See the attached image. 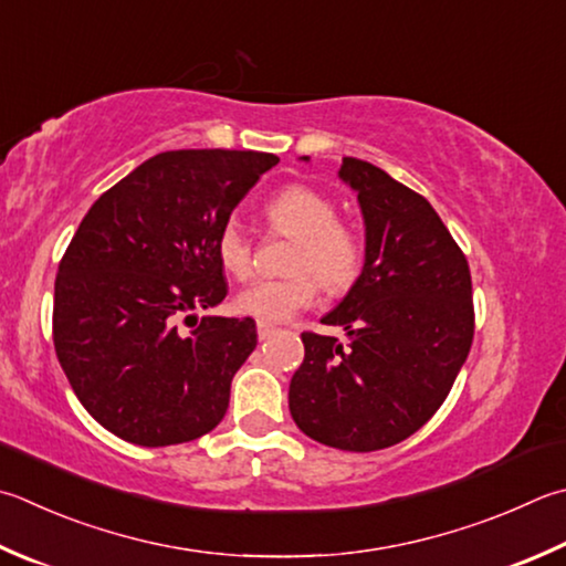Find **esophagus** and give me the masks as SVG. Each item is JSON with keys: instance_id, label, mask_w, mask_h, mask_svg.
<instances>
[{"instance_id": "1", "label": "esophagus", "mask_w": 566, "mask_h": 566, "mask_svg": "<svg viewBox=\"0 0 566 566\" xmlns=\"http://www.w3.org/2000/svg\"><path fill=\"white\" fill-rule=\"evenodd\" d=\"M279 329H275L273 325H265V323H259V339H269L273 337Z\"/></svg>"}]
</instances>
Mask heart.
<instances>
[{
    "instance_id": "1",
    "label": "heart",
    "mask_w": 566,
    "mask_h": 566,
    "mask_svg": "<svg viewBox=\"0 0 566 566\" xmlns=\"http://www.w3.org/2000/svg\"><path fill=\"white\" fill-rule=\"evenodd\" d=\"M263 214L273 231L295 239L291 253L295 273L279 281H259L241 291L233 301L241 315L265 325L285 323L315 303L317 280L329 293H345L355 285L365 265V243L355 229L337 221V207L323 191L291 185L269 199ZM214 251L231 279H249L253 247L237 219L219 229Z\"/></svg>"
}]
</instances>
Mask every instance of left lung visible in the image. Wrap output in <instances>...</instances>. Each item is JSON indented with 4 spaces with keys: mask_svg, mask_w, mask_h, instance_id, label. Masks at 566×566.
<instances>
[{
    "mask_svg": "<svg viewBox=\"0 0 566 566\" xmlns=\"http://www.w3.org/2000/svg\"><path fill=\"white\" fill-rule=\"evenodd\" d=\"M307 159V157H303ZM339 179L357 191L365 265L323 323L303 333L305 359L287 407L313 441L369 453L409 439L439 411L473 345V285L463 251L433 207L365 159Z\"/></svg>",
    "mask_w": 566,
    "mask_h": 566,
    "instance_id": "obj_1",
    "label": "left lung"
}]
</instances>
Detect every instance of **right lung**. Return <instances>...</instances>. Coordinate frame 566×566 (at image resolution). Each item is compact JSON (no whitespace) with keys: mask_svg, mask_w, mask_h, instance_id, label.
Returning a JSON list of instances; mask_svg holds the SVG:
<instances>
[{"mask_svg":"<svg viewBox=\"0 0 566 566\" xmlns=\"http://www.w3.org/2000/svg\"><path fill=\"white\" fill-rule=\"evenodd\" d=\"M275 165L253 150L159 153L83 217L59 263L53 347L85 411L117 439L187 443L227 413L255 323L197 313L227 297L219 229Z\"/></svg>","mask_w":566,"mask_h":566,"instance_id":"right-lung-1","label":"right lung"}]
</instances>
